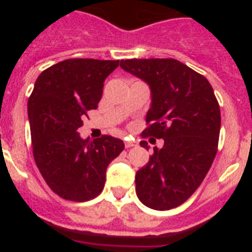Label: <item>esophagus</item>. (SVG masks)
<instances>
[{
    "mask_svg": "<svg viewBox=\"0 0 252 252\" xmlns=\"http://www.w3.org/2000/svg\"><path fill=\"white\" fill-rule=\"evenodd\" d=\"M136 144H135V141H131V140H125V146L126 148H132V146H135Z\"/></svg>",
    "mask_w": 252,
    "mask_h": 252,
    "instance_id": "esophagus-1",
    "label": "esophagus"
}]
</instances>
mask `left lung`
I'll return each mask as SVG.
<instances>
[{"mask_svg": "<svg viewBox=\"0 0 252 252\" xmlns=\"http://www.w3.org/2000/svg\"><path fill=\"white\" fill-rule=\"evenodd\" d=\"M121 68L151 88L141 137L164 140V146L154 148L146 166L137 170L136 194L149 208H175L197 190L215 160L220 104L207 78L177 59L121 60ZM140 145L148 149L146 141Z\"/></svg>", "mask_w": 252, "mask_h": 252, "instance_id": "1", "label": "left lung"}]
</instances>
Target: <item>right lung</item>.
Listing matches in <instances>:
<instances>
[{
    "instance_id": "obj_1",
    "label": "right lung",
    "mask_w": 252,
    "mask_h": 252,
    "mask_svg": "<svg viewBox=\"0 0 252 252\" xmlns=\"http://www.w3.org/2000/svg\"><path fill=\"white\" fill-rule=\"evenodd\" d=\"M120 60L66 59L37 77L29 97L32 154L50 189L66 201L86 202L103 190L106 169L124 141L102 135L83 140L77 130L98 107L103 83Z\"/></svg>"
}]
</instances>
